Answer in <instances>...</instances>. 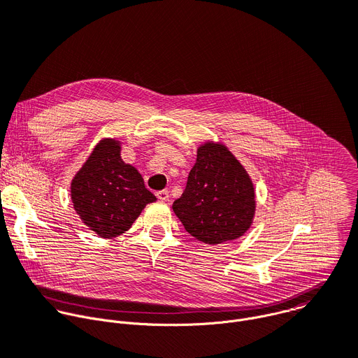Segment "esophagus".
Returning <instances> with one entry per match:
<instances>
[{"instance_id": "34e87169", "label": "esophagus", "mask_w": 358, "mask_h": 358, "mask_svg": "<svg viewBox=\"0 0 358 358\" xmlns=\"http://www.w3.org/2000/svg\"><path fill=\"white\" fill-rule=\"evenodd\" d=\"M156 195H157V198H159L162 202H169V201H170V192H169L167 189L159 191Z\"/></svg>"}]
</instances>
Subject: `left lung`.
<instances>
[{"label":"left lung","mask_w":358,"mask_h":358,"mask_svg":"<svg viewBox=\"0 0 358 358\" xmlns=\"http://www.w3.org/2000/svg\"><path fill=\"white\" fill-rule=\"evenodd\" d=\"M255 210L253 182L228 147L201 144L185 189L173 203L185 231L208 245L234 241L250 228Z\"/></svg>","instance_id":"left-lung-1"}]
</instances>
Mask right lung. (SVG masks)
Listing matches in <instances>:
<instances>
[{
	"label": "right lung",
	"mask_w": 358,
	"mask_h": 358,
	"mask_svg": "<svg viewBox=\"0 0 358 358\" xmlns=\"http://www.w3.org/2000/svg\"><path fill=\"white\" fill-rule=\"evenodd\" d=\"M120 141L100 140L71 182V199L82 222L100 238L124 234L157 198L136 167L120 156Z\"/></svg>",
	"instance_id": "obj_1"
}]
</instances>
